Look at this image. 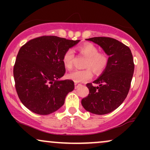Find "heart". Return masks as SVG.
<instances>
[{
  "label": "heart",
  "instance_id": "obj_1",
  "mask_svg": "<svg viewBox=\"0 0 150 150\" xmlns=\"http://www.w3.org/2000/svg\"><path fill=\"white\" fill-rule=\"evenodd\" d=\"M92 67L97 68L98 70L104 69L105 65H106V58L102 55H100L99 57L96 58L91 63Z\"/></svg>",
  "mask_w": 150,
  "mask_h": 150
}]
</instances>
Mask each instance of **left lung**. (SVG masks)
I'll use <instances>...</instances> for the list:
<instances>
[{"label":"left lung","instance_id":"obj_1","mask_svg":"<svg viewBox=\"0 0 150 150\" xmlns=\"http://www.w3.org/2000/svg\"><path fill=\"white\" fill-rule=\"evenodd\" d=\"M73 44V40L65 38L44 36L20 48L13 68L15 89L31 111L39 115L55 112L75 88L73 80L63 77V59Z\"/></svg>","mask_w":150,"mask_h":150}]
</instances>
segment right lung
<instances>
[{
    "instance_id": "right-lung-1",
    "label": "right lung",
    "mask_w": 150,
    "mask_h": 150,
    "mask_svg": "<svg viewBox=\"0 0 150 150\" xmlns=\"http://www.w3.org/2000/svg\"><path fill=\"white\" fill-rule=\"evenodd\" d=\"M86 40L101 46L108 60L99 77L87 85L89 93L81 103L89 112L106 114L116 109L128 95L134 73L132 55L128 46L112 38L94 37Z\"/></svg>"
}]
</instances>
